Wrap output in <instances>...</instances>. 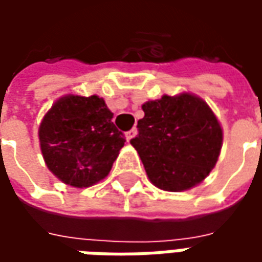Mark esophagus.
Segmentation results:
<instances>
[{"label": "esophagus", "instance_id": "34e87169", "mask_svg": "<svg viewBox=\"0 0 262 262\" xmlns=\"http://www.w3.org/2000/svg\"><path fill=\"white\" fill-rule=\"evenodd\" d=\"M136 133H137L136 127H133V129H130L129 132H126V140H127V142H130L132 139L136 136Z\"/></svg>", "mask_w": 262, "mask_h": 262}]
</instances>
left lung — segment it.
<instances>
[{
    "instance_id": "obj_1",
    "label": "left lung",
    "mask_w": 262,
    "mask_h": 262,
    "mask_svg": "<svg viewBox=\"0 0 262 262\" xmlns=\"http://www.w3.org/2000/svg\"><path fill=\"white\" fill-rule=\"evenodd\" d=\"M137 136L130 143L150 181L180 192L202 182L217 161L223 133L208 103L191 94L163 95L142 106Z\"/></svg>"
}]
</instances>
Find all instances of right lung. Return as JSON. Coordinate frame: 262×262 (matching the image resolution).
Returning <instances> with one entry per match:
<instances>
[{"mask_svg":"<svg viewBox=\"0 0 262 262\" xmlns=\"http://www.w3.org/2000/svg\"><path fill=\"white\" fill-rule=\"evenodd\" d=\"M112 118L105 101L97 95L60 98L39 127L49 170L75 188L91 187L103 180L126 142Z\"/></svg>","mask_w":262,"mask_h":262,"instance_id":"right-lung-1","label":"right lung"}]
</instances>
